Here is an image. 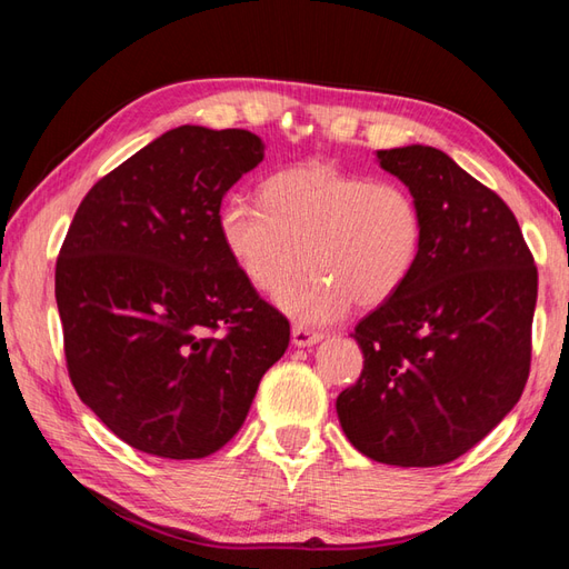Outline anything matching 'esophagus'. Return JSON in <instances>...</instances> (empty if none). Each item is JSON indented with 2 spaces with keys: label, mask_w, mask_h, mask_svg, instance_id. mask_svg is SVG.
Instances as JSON below:
<instances>
[{
  "label": "esophagus",
  "mask_w": 569,
  "mask_h": 569,
  "mask_svg": "<svg viewBox=\"0 0 569 569\" xmlns=\"http://www.w3.org/2000/svg\"><path fill=\"white\" fill-rule=\"evenodd\" d=\"M291 337H293L296 347H312L322 340V332L303 328V325H296V328L291 330Z\"/></svg>",
  "instance_id": "esophagus-1"
}]
</instances>
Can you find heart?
<instances>
[{
  "label": "heart",
  "mask_w": 569,
  "mask_h": 569,
  "mask_svg": "<svg viewBox=\"0 0 569 569\" xmlns=\"http://www.w3.org/2000/svg\"><path fill=\"white\" fill-rule=\"evenodd\" d=\"M220 237L241 276L271 296L309 263L303 284L276 303L308 325L342 318L352 306L377 308L401 291L422 249V210L398 183L303 163L263 180L261 202L229 198Z\"/></svg>",
  "instance_id": "obj_1"
}]
</instances>
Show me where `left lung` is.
Here are the masks:
<instances>
[{"label": "left lung", "mask_w": 569, "mask_h": 569, "mask_svg": "<svg viewBox=\"0 0 569 569\" xmlns=\"http://www.w3.org/2000/svg\"><path fill=\"white\" fill-rule=\"evenodd\" d=\"M377 161L413 192L426 232L401 291L355 328L365 369L337 418L373 462L438 467L521 398L538 269L509 204L450 156L410 143Z\"/></svg>", "instance_id": "8db88e82"}]
</instances>
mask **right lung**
<instances>
[{
    "mask_svg": "<svg viewBox=\"0 0 569 569\" xmlns=\"http://www.w3.org/2000/svg\"><path fill=\"white\" fill-rule=\"evenodd\" d=\"M261 161L247 129L183 124L98 180L72 217L56 263L70 381L141 452L220 450L291 340L217 224L227 190Z\"/></svg>",
    "mask_w": 569,
    "mask_h": 569,
    "instance_id": "add662e5",
    "label": "right lung"
}]
</instances>
